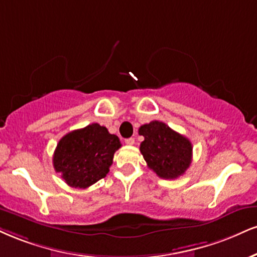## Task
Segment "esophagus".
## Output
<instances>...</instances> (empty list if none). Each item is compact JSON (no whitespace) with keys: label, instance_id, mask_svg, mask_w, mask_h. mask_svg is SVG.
Returning <instances> with one entry per match:
<instances>
[{"label":"esophagus","instance_id":"esophagus-1","mask_svg":"<svg viewBox=\"0 0 257 257\" xmlns=\"http://www.w3.org/2000/svg\"><path fill=\"white\" fill-rule=\"evenodd\" d=\"M125 144H126V145H129V146H132V145H134V144H135L134 138H129V139H126V140H125Z\"/></svg>","mask_w":257,"mask_h":257}]
</instances>
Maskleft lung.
Returning a JSON list of instances; mask_svg holds the SVG:
<instances>
[{
    "label": "left lung",
    "mask_w": 257,
    "mask_h": 257,
    "mask_svg": "<svg viewBox=\"0 0 257 257\" xmlns=\"http://www.w3.org/2000/svg\"><path fill=\"white\" fill-rule=\"evenodd\" d=\"M145 138L140 152L147 166L159 177L175 179L187 171L191 164L193 146L189 139L172 131L168 124L152 120L139 128Z\"/></svg>",
    "instance_id": "left-lung-1"
}]
</instances>
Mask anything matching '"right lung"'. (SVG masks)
Returning a JSON list of instances; mask_svg holds the SVG:
<instances>
[{"label":"right lung","mask_w":257,"mask_h":257,"mask_svg":"<svg viewBox=\"0 0 257 257\" xmlns=\"http://www.w3.org/2000/svg\"><path fill=\"white\" fill-rule=\"evenodd\" d=\"M119 147L117 135L92 123L68 133L58 141L52 159L55 171L60 172L69 187L85 189L106 176Z\"/></svg>","instance_id":"obj_1"}]
</instances>
